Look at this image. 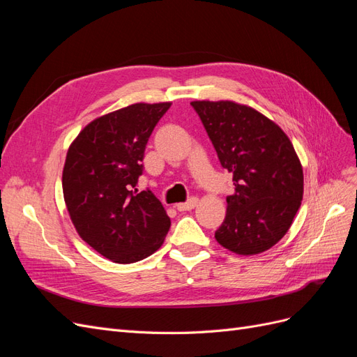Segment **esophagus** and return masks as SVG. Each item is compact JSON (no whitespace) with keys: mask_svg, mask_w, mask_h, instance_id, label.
<instances>
[{"mask_svg":"<svg viewBox=\"0 0 357 357\" xmlns=\"http://www.w3.org/2000/svg\"><path fill=\"white\" fill-rule=\"evenodd\" d=\"M197 204H198V198H189L186 202H180V204H177L176 207H177V210L178 211H189V210H193L197 207Z\"/></svg>","mask_w":357,"mask_h":357,"instance_id":"obj_1","label":"esophagus"}]
</instances>
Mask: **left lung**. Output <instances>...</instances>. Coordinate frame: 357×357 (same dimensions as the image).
I'll use <instances>...</instances> for the list:
<instances>
[{"mask_svg": "<svg viewBox=\"0 0 357 357\" xmlns=\"http://www.w3.org/2000/svg\"><path fill=\"white\" fill-rule=\"evenodd\" d=\"M190 105L235 186L215 240L236 255L268 250L289 231L304 193L294 146L282 128L252 107L232 101Z\"/></svg>", "mask_w": 357, "mask_h": 357, "instance_id": "left-lung-1", "label": "left lung"}]
</instances>
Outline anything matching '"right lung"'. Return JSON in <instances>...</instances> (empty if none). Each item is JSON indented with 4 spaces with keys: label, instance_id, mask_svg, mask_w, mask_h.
<instances>
[{
    "label": "right lung",
    "instance_id": "add662e5",
    "mask_svg": "<svg viewBox=\"0 0 357 357\" xmlns=\"http://www.w3.org/2000/svg\"><path fill=\"white\" fill-rule=\"evenodd\" d=\"M171 102L128 105L95 119L68 149L62 190L82 240L116 264H134L164 243L171 220L152 190L138 192L144 150Z\"/></svg>",
    "mask_w": 357,
    "mask_h": 357
}]
</instances>
